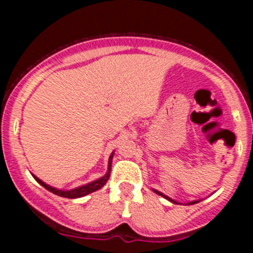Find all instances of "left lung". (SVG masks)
Wrapping results in <instances>:
<instances>
[{"mask_svg":"<svg viewBox=\"0 0 253 253\" xmlns=\"http://www.w3.org/2000/svg\"><path fill=\"white\" fill-rule=\"evenodd\" d=\"M155 192H157V193H158V195H160V196H163V197H165V198H168V200H169V201H171V202H172V203H176V202H175V201H172V200H171V198H169V197H167V196H164V195H163V193H160V192H158V191H155ZM195 203H197V202H196V201H195V202H191V203H190V205H195Z\"/></svg>","mask_w":253,"mask_h":253,"instance_id":"obj_1","label":"left lung"}]
</instances>
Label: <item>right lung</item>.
Listing matches in <instances>:
<instances>
[{
    "label": "right lung",
    "mask_w": 253,
    "mask_h": 253,
    "mask_svg": "<svg viewBox=\"0 0 253 253\" xmlns=\"http://www.w3.org/2000/svg\"><path fill=\"white\" fill-rule=\"evenodd\" d=\"M111 162H112V154L110 155V158H109V169H108V174H106L105 176H103V177H100V178H99V180H95V181H93V182L88 183V185H84V186H81V187L75 188V190L61 191V190H57V188L51 187V186L46 185V183H44L42 180H39V178H38L37 176H34V178L38 181V182L40 183V185L44 186V187L46 188V190L50 191V192L55 193V195L60 196V197H65V198H79V197H83V196L89 195V193L94 192V191H98L99 188H101L104 185H105L106 181L109 180V176H110V171H111Z\"/></svg>",
    "instance_id": "obj_1"
}]
</instances>
